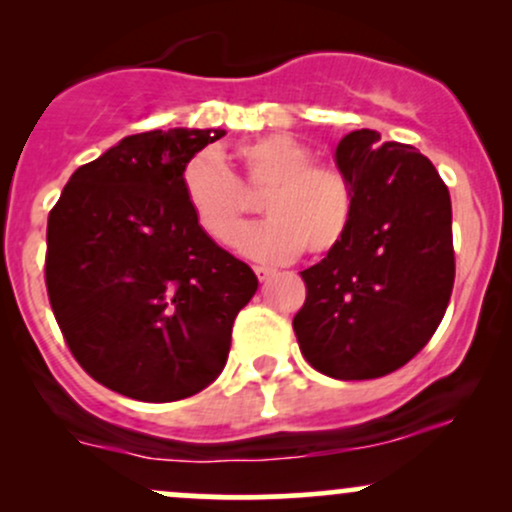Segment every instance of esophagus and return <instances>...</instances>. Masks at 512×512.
I'll list each match as a JSON object with an SVG mask.
<instances>
[{
  "label": "esophagus",
  "mask_w": 512,
  "mask_h": 512,
  "mask_svg": "<svg viewBox=\"0 0 512 512\" xmlns=\"http://www.w3.org/2000/svg\"><path fill=\"white\" fill-rule=\"evenodd\" d=\"M255 269V274H257V279L260 281H264V279H269V276L274 274V269L272 267H264V264H257V267H252Z\"/></svg>",
  "instance_id": "esophagus-1"
}]
</instances>
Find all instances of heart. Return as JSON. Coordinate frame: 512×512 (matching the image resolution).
Wrapping results in <instances>:
<instances>
[{"instance_id":"b5f03b06","label":"heart","mask_w":512,"mask_h":512,"mask_svg":"<svg viewBox=\"0 0 512 512\" xmlns=\"http://www.w3.org/2000/svg\"><path fill=\"white\" fill-rule=\"evenodd\" d=\"M231 163L236 173L202 151L180 170L182 197L209 240L226 243L248 214V195L262 192L267 219L233 238L250 260L286 262L301 250L320 257L342 245L356 214L354 182L342 168L313 161V151L286 134L238 144Z\"/></svg>"}]
</instances>
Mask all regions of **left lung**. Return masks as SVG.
Here are the masks:
<instances>
[{
  "label": "left lung",
  "mask_w": 512,
  "mask_h": 512,
  "mask_svg": "<svg viewBox=\"0 0 512 512\" xmlns=\"http://www.w3.org/2000/svg\"><path fill=\"white\" fill-rule=\"evenodd\" d=\"M356 214L337 250L301 272L293 332L305 361L337 380L383 378L438 330L455 284L450 192L414 146L356 129L337 146Z\"/></svg>",
  "instance_id": "8db88e82"
}]
</instances>
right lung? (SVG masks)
<instances>
[{
	"instance_id": "right-lung-1",
	"label": "right lung",
	"mask_w": 512,
	"mask_h": 512,
	"mask_svg": "<svg viewBox=\"0 0 512 512\" xmlns=\"http://www.w3.org/2000/svg\"><path fill=\"white\" fill-rule=\"evenodd\" d=\"M223 129H154L76 168L48 216L45 286L96 383L178 402L219 378L257 276L199 231L180 170Z\"/></svg>"
}]
</instances>
